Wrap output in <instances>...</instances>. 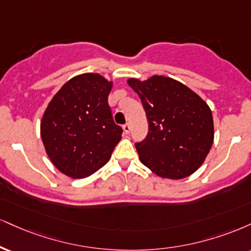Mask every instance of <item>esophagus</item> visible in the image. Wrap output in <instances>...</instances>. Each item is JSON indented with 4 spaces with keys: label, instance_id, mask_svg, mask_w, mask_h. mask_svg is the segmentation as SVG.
<instances>
[{
    "label": "esophagus",
    "instance_id": "34e87169",
    "mask_svg": "<svg viewBox=\"0 0 251 251\" xmlns=\"http://www.w3.org/2000/svg\"><path fill=\"white\" fill-rule=\"evenodd\" d=\"M123 128H124V132H125L126 134H128L129 131H131V126H129V124H125V125L123 126Z\"/></svg>",
    "mask_w": 251,
    "mask_h": 251
}]
</instances>
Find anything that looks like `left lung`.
<instances>
[{"mask_svg": "<svg viewBox=\"0 0 251 251\" xmlns=\"http://www.w3.org/2000/svg\"><path fill=\"white\" fill-rule=\"evenodd\" d=\"M138 93L149 133L135 143L139 159L156 175L177 180L189 176L204 161L214 140L212 111L180 81L165 76L127 80Z\"/></svg>", "mask_w": 251, "mask_h": 251, "instance_id": "1", "label": "left lung"}]
</instances>
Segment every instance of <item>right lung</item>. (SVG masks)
<instances>
[{"mask_svg": "<svg viewBox=\"0 0 251 251\" xmlns=\"http://www.w3.org/2000/svg\"><path fill=\"white\" fill-rule=\"evenodd\" d=\"M112 89L98 74L71 78L49 102L41 123V137L52 164L68 176L81 179L111 158L122 139L107 98Z\"/></svg>", "mask_w": 251, "mask_h": 251, "instance_id": "1", "label": "right lung"}]
</instances>
